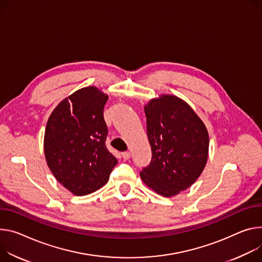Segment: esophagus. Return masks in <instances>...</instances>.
Listing matches in <instances>:
<instances>
[{
    "instance_id": "34e87169",
    "label": "esophagus",
    "mask_w": 262,
    "mask_h": 262,
    "mask_svg": "<svg viewBox=\"0 0 262 262\" xmlns=\"http://www.w3.org/2000/svg\"><path fill=\"white\" fill-rule=\"evenodd\" d=\"M121 156H122V158H123L124 160H128V159L130 158V152H129V151H123V152L121 154Z\"/></svg>"
}]
</instances>
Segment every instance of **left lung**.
<instances>
[{"label":"left lung","mask_w":262,"mask_h":262,"mask_svg":"<svg viewBox=\"0 0 262 262\" xmlns=\"http://www.w3.org/2000/svg\"><path fill=\"white\" fill-rule=\"evenodd\" d=\"M150 164L140 172L158 194L171 198L191 186L208 160L209 135L202 119L174 95H160L144 106Z\"/></svg>","instance_id":"1"}]
</instances>
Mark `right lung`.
<instances>
[{
  "label": "right lung",
  "instance_id": "obj_1",
  "mask_svg": "<svg viewBox=\"0 0 262 262\" xmlns=\"http://www.w3.org/2000/svg\"><path fill=\"white\" fill-rule=\"evenodd\" d=\"M107 99L96 86L82 88L61 100L47 122V164L57 182L78 196L103 187L118 163L105 146Z\"/></svg>",
  "mask_w": 262,
  "mask_h": 262
}]
</instances>
